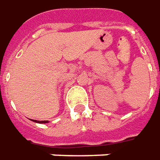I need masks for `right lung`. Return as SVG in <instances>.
<instances>
[{
  "label": "right lung",
  "mask_w": 160,
  "mask_h": 160,
  "mask_svg": "<svg viewBox=\"0 0 160 160\" xmlns=\"http://www.w3.org/2000/svg\"><path fill=\"white\" fill-rule=\"evenodd\" d=\"M32 120L33 122H36V123H42V124H43V123L45 124V123H48V120H42V121H40V120H35V119H32Z\"/></svg>",
  "instance_id": "add662e5"
}]
</instances>
